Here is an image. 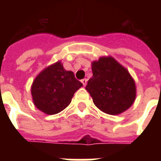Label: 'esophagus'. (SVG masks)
Segmentation results:
<instances>
[{"label": "esophagus", "instance_id": "1", "mask_svg": "<svg viewBox=\"0 0 161 161\" xmlns=\"http://www.w3.org/2000/svg\"><path fill=\"white\" fill-rule=\"evenodd\" d=\"M87 79H86V78H83V79H82V80H81V82H82V83H83V85L84 86V87H85L86 86V84H87Z\"/></svg>", "mask_w": 161, "mask_h": 161}]
</instances>
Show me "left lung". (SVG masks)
Here are the masks:
<instances>
[{
  "label": "left lung",
  "mask_w": 161,
  "mask_h": 161,
  "mask_svg": "<svg viewBox=\"0 0 161 161\" xmlns=\"http://www.w3.org/2000/svg\"><path fill=\"white\" fill-rule=\"evenodd\" d=\"M93 77L86 89L102 112L116 115L131 107L136 87L129 71L112 57H101L92 63Z\"/></svg>",
  "instance_id": "1"
}]
</instances>
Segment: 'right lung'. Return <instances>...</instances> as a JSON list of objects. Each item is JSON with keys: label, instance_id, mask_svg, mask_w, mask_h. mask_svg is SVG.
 <instances>
[{"label": "right lung", "instance_id": "1", "mask_svg": "<svg viewBox=\"0 0 161 161\" xmlns=\"http://www.w3.org/2000/svg\"><path fill=\"white\" fill-rule=\"evenodd\" d=\"M83 86L72 71L64 69L57 62L42 70L31 88L32 100L37 108L47 114H56L69 105L76 91Z\"/></svg>", "mask_w": 161, "mask_h": 161}]
</instances>
